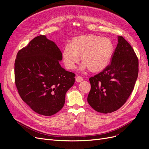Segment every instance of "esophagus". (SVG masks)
I'll return each mask as SVG.
<instances>
[{
    "label": "esophagus",
    "mask_w": 149,
    "mask_h": 149,
    "mask_svg": "<svg viewBox=\"0 0 149 149\" xmlns=\"http://www.w3.org/2000/svg\"><path fill=\"white\" fill-rule=\"evenodd\" d=\"M75 79H76V81L77 82H81V81H82L83 80V78L81 77V76H76V77L75 78Z\"/></svg>",
    "instance_id": "1"
}]
</instances>
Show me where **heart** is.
I'll return each mask as SVG.
<instances>
[{"label": "heart", "mask_w": 149, "mask_h": 149, "mask_svg": "<svg viewBox=\"0 0 149 149\" xmlns=\"http://www.w3.org/2000/svg\"><path fill=\"white\" fill-rule=\"evenodd\" d=\"M114 44L107 37L86 34L76 36L61 52L63 63L67 69L72 70L81 58L82 68H88L92 73H98L109 65L114 53Z\"/></svg>", "instance_id": "1"}]
</instances>
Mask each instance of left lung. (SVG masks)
Returning <instances> with one entry per match:
<instances>
[{
  "instance_id": "8db88e82",
  "label": "left lung",
  "mask_w": 149,
  "mask_h": 149,
  "mask_svg": "<svg viewBox=\"0 0 149 149\" xmlns=\"http://www.w3.org/2000/svg\"><path fill=\"white\" fill-rule=\"evenodd\" d=\"M139 73V60L122 37L106 69L89 78V104L97 112L111 113L123 106L132 93Z\"/></svg>"
}]
</instances>
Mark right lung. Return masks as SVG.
Instances as JSON below:
<instances>
[{"label":"right lung","instance_id":"obj_1","mask_svg":"<svg viewBox=\"0 0 149 149\" xmlns=\"http://www.w3.org/2000/svg\"><path fill=\"white\" fill-rule=\"evenodd\" d=\"M61 60L60 49L45 35L34 38L17 53V89L22 100L39 114L52 116L60 111L74 83L75 74L63 68Z\"/></svg>","mask_w":149,"mask_h":149}]
</instances>
